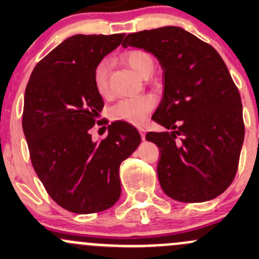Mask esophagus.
I'll return each instance as SVG.
<instances>
[{"mask_svg": "<svg viewBox=\"0 0 259 259\" xmlns=\"http://www.w3.org/2000/svg\"><path fill=\"white\" fill-rule=\"evenodd\" d=\"M138 130H139L140 135H142V139H143V140H145V127L139 126V127H138Z\"/></svg>", "mask_w": 259, "mask_h": 259, "instance_id": "esophagus-1", "label": "esophagus"}]
</instances>
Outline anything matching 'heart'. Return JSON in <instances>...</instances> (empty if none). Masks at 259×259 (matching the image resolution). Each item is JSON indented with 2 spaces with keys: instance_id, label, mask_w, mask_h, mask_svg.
<instances>
[{
  "instance_id": "heart-1",
  "label": "heart",
  "mask_w": 259,
  "mask_h": 259,
  "mask_svg": "<svg viewBox=\"0 0 259 259\" xmlns=\"http://www.w3.org/2000/svg\"><path fill=\"white\" fill-rule=\"evenodd\" d=\"M124 60L130 69L139 76L145 77L151 74L154 69L153 57L140 50H134L124 55ZM94 83L100 95L109 94V62L103 60L94 70ZM155 106V99L151 95H143L139 98L121 99L111 108V117L119 121L129 122L133 125L144 124L148 115Z\"/></svg>"
}]
</instances>
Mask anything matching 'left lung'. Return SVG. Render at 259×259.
<instances>
[{"label": "left lung", "mask_w": 259, "mask_h": 259, "mask_svg": "<svg viewBox=\"0 0 259 259\" xmlns=\"http://www.w3.org/2000/svg\"><path fill=\"white\" fill-rule=\"evenodd\" d=\"M122 46L150 52L163 69L151 119L171 132L146 134L160 150L161 189L184 203L214 199L233 182L244 140L241 95L223 59L177 26L130 33Z\"/></svg>", "instance_id": "8db88e82"}]
</instances>
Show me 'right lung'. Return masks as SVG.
I'll return each instance as SVG.
<instances>
[{
	"label": "right lung",
	"mask_w": 259,
	"mask_h": 259,
	"mask_svg": "<svg viewBox=\"0 0 259 259\" xmlns=\"http://www.w3.org/2000/svg\"><path fill=\"white\" fill-rule=\"evenodd\" d=\"M124 36L66 38L36 65L26 86L22 129L31 163L50 197L72 213L113 207L121 193L120 164L142 142L125 121L109 125L101 142L89 133L104 108L94 70Z\"/></svg>",
	"instance_id": "obj_1"
}]
</instances>
